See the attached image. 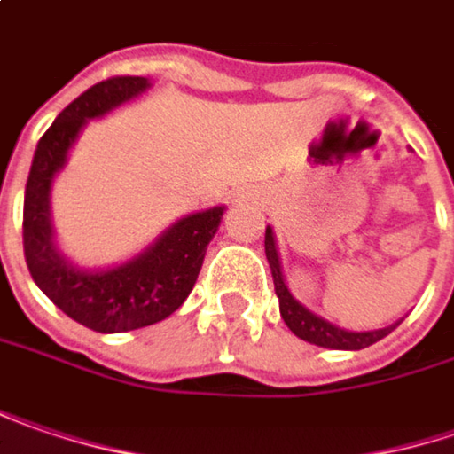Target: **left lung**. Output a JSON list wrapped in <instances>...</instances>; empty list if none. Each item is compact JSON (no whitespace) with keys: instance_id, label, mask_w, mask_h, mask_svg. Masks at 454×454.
<instances>
[{"instance_id":"8db88e82","label":"left lung","mask_w":454,"mask_h":454,"mask_svg":"<svg viewBox=\"0 0 454 454\" xmlns=\"http://www.w3.org/2000/svg\"><path fill=\"white\" fill-rule=\"evenodd\" d=\"M265 258H268L270 273H273V286H276V296H278V306H281V317H284L288 329L296 337L306 340V342L319 345V348H329V350H363V348H371L373 342L383 340L388 332H394L398 327V325H394V327L378 329V332H348V329L329 325L322 317H317L309 309H304L286 288L278 253H276V239H273L270 227L265 230Z\"/></svg>"}]
</instances>
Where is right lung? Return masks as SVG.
I'll list each match as a JSON object with an SVG mask.
<instances>
[{"label": "right lung", "mask_w": 454, "mask_h": 454, "mask_svg": "<svg viewBox=\"0 0 454 454\" xmlns=\"http://www.w3.org/2000/svg\"><path fill=\"white\" fill-rule=\"evenodd\" d=\"M143 76H112L68 104L35 150L25 186L22 245L35 284L53 304L94 332H129L170 317L186 301L199 278L204 253L222 222V207L176 222L137 261L104 273H86L63 261L53 245L48 193L66 163L81 125L145 91Z\"/></svg>", "instance_id": "right-lung-1"}]
</instances>
